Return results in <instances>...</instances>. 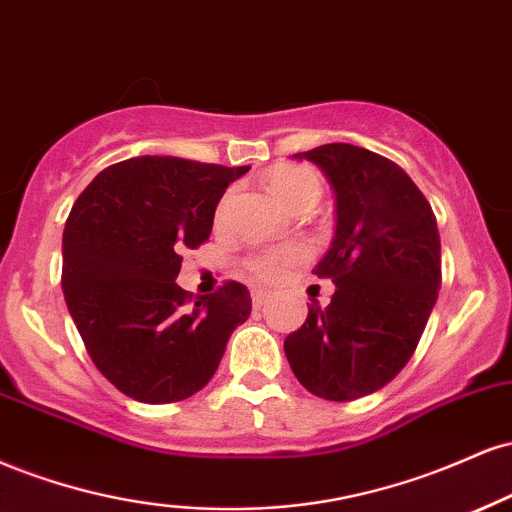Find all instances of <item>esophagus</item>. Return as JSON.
Here are the masks:
<instances>
[{
  "mask_svg": "<svg viewBox=\"0 0 512 512\" xmlns=\"http://www.w3.org/2000/svg\"><path fill=\"white\" fill-rule=\"evenodd\" d=\"M251 299H254V306H261L268 299V290H251Z\"/></svg>",
  "mask_w": 512,
  "mask_h": 512,
  "instance_id": "34e87169",
  "label": "esophagus"
}]
</instances>
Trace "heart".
I'll return each mask as SVG.
<instances>
[{
	"label": "heart",
	"instance_id": "obj_1",
	"mask_svg": "<svg viewBox=\"0 0 512 512\" xmlns=\"http://www.w3.org/2000/svg\"><path fill=\"white\" fill-rule=\"evenodd\" d=\"M266 186L270 194L275 196V201L287 210L302 206V203H316L321 198L323 184L321 177L311 170V167L302 165H282L268 172ZM227 206V198L222 201L220 213ZM306 258V249L299 244H287V246H273V249H261L256 254L246 258V268L261 280H275L285 273L292 263Z\"/></svg>",
	"mask_w": 512,
	"mask_h": 512
}]
</instances>
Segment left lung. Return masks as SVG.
I'll return each instance as SVG.
<instances>
[{
	"instance_id": "8db88e82",
	"label": "left lung",
	"mask_w": 512,
	"mask_h": 512,
	"mask_svg": "<svg viewBox=\"0 0 512 512\" xmlns=\"http://www.w3.org/2000/svg\"><path fill=\"white\" fill-rule=\"evenodd\" d=\"M294 158L326 174L338 222L314 268L335 292L287 335V362L318 398L357 400L393 381L417 350L441 290L436 215L407 172L371 150L326 143Z\"/></svg>"
}]
</instances>
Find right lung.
Returning a JSON list of instances; mask_svg holds the SVG:
<instances>
[{"mask_svg": "<svg viewBox=\"0 0 512 512\" xmlns=\"http://www.w3.org/2000/svg\"><path fill=\"white\" fill-rule=\"evenodd\" d=\"M249 167L143 155L102 170L76 198L62 239V290L98 371L148 405L198 393L251 314L242 282L191 302L182 251L208 242L218 201Z\"/></svg>", "mask_w": 512, "mask_h": 512, "instance_id": "add662e5", "label": "right lung"}]
</instances>
